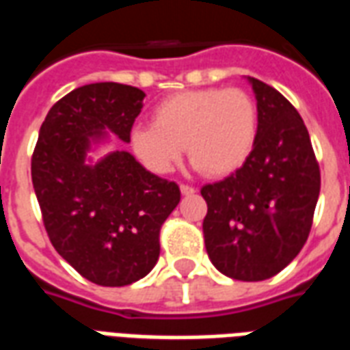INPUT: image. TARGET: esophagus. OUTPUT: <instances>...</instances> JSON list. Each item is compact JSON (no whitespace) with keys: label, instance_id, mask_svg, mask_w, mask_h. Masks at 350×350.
<instances>
[{"label":"esophagus","instance_id":"1","mask_svg":"<svg viewBox=\"0 0 350 350\" xmlns=\"http://www.w3.org/2000/svg\"><path fill=\"white\" fill-rule=\"evenodd\" d=\"M180 191H182V195H185V197H189V195H195V193H197V189H195V187H191V185H180Z\"/></svg>","mask_w":350,"mask_h":350}]
</instances>
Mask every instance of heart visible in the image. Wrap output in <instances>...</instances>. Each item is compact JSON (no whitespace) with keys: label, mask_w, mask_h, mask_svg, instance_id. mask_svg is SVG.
I'll use <instances>...</instances> for the list:
<instances>
[{"label":"heart","mask_w":350,"mask_h":350,"mask_svg":"<svg viewBox=\"0 0 350 350\" xmlns=\"http://www.w3.org/2000/svg\"><path fill=\"white\" fill-rule=\"evenodd\" d=\"M258 137L257 105L238 88L174 93L152 114V125L129 133V148L153 174H168L183 148L197 170L227 178L247 163Z\"/></svg>","instance_id":"obj_1"}]
</instances>
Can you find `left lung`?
Segmentation results:
<instances>
[{
    "instance_id": "8db88e82",
    "label": "left lung",
    "mask_w": 350,
    "mask_h": 350,
    "mask_svg": "<svg viewBox=\"0 0 350 350\" xmlns=\"http://www.w3.org/2000/svg\"><path fill=\"white\" fill-rule=\"evenodd\" d=\"M258 137L238 172L200 189L208 204L204 242L227 278L262 281L293 262L311 230L321 172L304 120L268 84L247 77Z\"/></svg>"
}]
</instances>
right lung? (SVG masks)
Returning a JSON list of instances; mask_svg holds the SVG:
<instances>
[{
  "mask_svg": "<svg viewBox=\"0 0 350 350\" xmlns=\"http://www.w3.org/2000/svg\"><path fill=\"white\" fill-rule=\"evenodd\" d=\"M142 90L118 82L77 88L50 108L31 159V180L52 245L88 281L131 285L159 258V230L180 187L135 155L92 153L112 138L129 144Z\"/></svg>",
  "mask_w": 350,
  "mask_h": 350,
  "instance_id": "1",
  "label": "right lung"
}]
</instances>
